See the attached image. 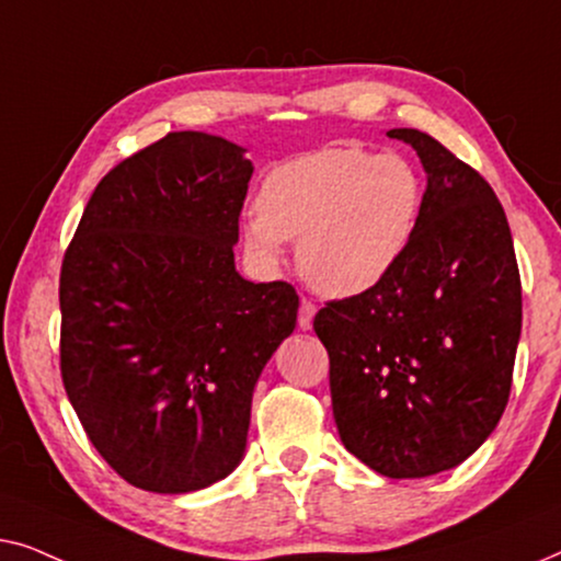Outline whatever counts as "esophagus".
<instances>
[{
	"mask_svg": "<svg viewBox=\"0 0 561 561\" xmlns=\"http://www.w3.org/2000/svg\"><path fill=\"white\" fill-rule=\"evenodd\" d=\"M314 312H318V307H314L312 299L302 297V302H299V314H297V325H299V330H310V328H312Z\"/></svg>",
	"mask_w": 561,
	"mask_h": 561,
	"instance_id": "34e87169",
	"label": "esophagus"
}]
</instances>
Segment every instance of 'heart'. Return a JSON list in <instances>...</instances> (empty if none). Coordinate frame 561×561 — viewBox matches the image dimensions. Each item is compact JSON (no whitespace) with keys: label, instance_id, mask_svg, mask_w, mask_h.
Returning <instances> with one entry per match:
<instances>
[{"label":"heart","instance_id":"1","mask_svg":"<svg viewBox=\"0 0 561 561\" xmlns=\"http://www.w3.org/2000/svg\"><path fill=\"white\" fill-rule=\"evenodd\" d=\"M424 185L399 154L328 147L266 175L243 218V241L264 266H279L287 239L314 289L353 297L374 289L404 259L420 226Z\"/></svg>","mask_w":561,"mask_h":561}]
</instances>
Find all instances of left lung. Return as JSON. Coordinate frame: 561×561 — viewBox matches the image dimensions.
<instances>
[{
  "label": "left lung",
  "mask_w": 561,
  "mask_h": 561,
  "mask_svg": "<svg viewBox=\"0 0 561 561\" xmlns=\"http://www.w3.org/2000/svg\"><path fill=\"white\" fill-rule=\"evenodd\" d=\"M427 170L420 226L389 277L314 314L348 453L386 478H427L476 453L514 381L520 277L493 187L445 145L391 129Z\"/></svg>",
  "instance_id": "1"
}]
</instances>
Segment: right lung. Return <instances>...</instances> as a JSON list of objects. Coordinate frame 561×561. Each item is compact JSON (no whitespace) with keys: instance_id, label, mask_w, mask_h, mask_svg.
Here are the masks:
<instances>
[{"instance_id":"add662e5","label":"right lung","mask_w":561,"mask_h":561,"mask_svg":"<svg viewBox=\"0 0 561 561\" xmlns=\"http://www.w3.org/2000/svg\"><path fill=\"white\" fill-rule=\"evenodd\" d=\"M251 172L233 141L170 131L106 172L62 256V386L141 491H201L241 462L256 378L295 330V287L233 264Z\"/></svg>"}]
</instances>
